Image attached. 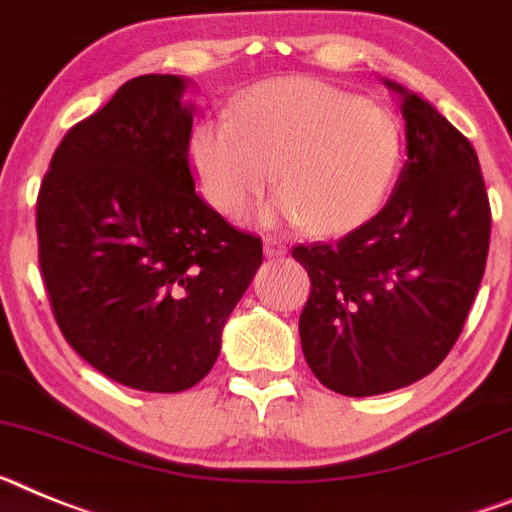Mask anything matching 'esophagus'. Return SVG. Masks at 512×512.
<instances>
[{"label":"esophagus","mask_w":512,"mask_h":512,"mask_svg":"<svg viewBox=\"0 0 512 512\" xmlns=\"http://www.w3.org/2000/svg\"><path fill=\"white\" fill-rule=\"evenodd\" d=\"M288 247L281 242V239H265V255L268 257H286Z\"/></svg>","instance_id":"obj_1"}]
</instances>
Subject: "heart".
Wrapping results in <instances>:
<instances>
[{
	"label": "heart",
	"mask_w": 512,
	"mask_h": 512,
	"mask_svg": "<svg viewBox=\"0 0 512 512\" xmlns=\"http://www.w3.org/2000/svg\"><path fill=\"white\" fill-rule=\"evenodd\" d=\"M203 201L242 219L270 185L268 221L337 237L384 206L402 162L394 115L314 77H278L237 97L231 118L208 115L190 136Z\"/></svg>",
	"instance_id": "obj_1"
}]
</instances>
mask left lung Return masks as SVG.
I'll return each mask as SVG.
<instances>
[{
	"label": "left lung",
	"mask_w": 512,
	"mask_h": 512,
	"mask_svg": "<svg viewBox=\"0 0 512 512\" xmlns=\"http://www.w3.org/2000/svg\"><path fill=\"white\" fill-rule=\"evenodd\" d=\"M402 95L407 162L386 206L337 242L293 247L311 293L299 317L311 373L345 397L402 389L464 330L490 250L474 146L422 97Z\"/></svg>",
	"instance_id": "1"
}]
</instances>
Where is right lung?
I'll return each mask as SVG.
<instances>
[{
    "mask_svg": "<svg viewBox=\"0 0 512 512\" xmlns=\"http://www.w3.org/2000/svg\"><path fill=\"white\" fill-rule=\"evenodd\" d=\"M185 79L144 74L71 126L35 203L61 335L108 379L175 394L213 368L262 239L195 193Z\"/></svg>",
    "mask_w": 512,
    "mask_h": 512,
    "instance_id": "obj_1",
    "label": "right lung"
}]
</instances>
